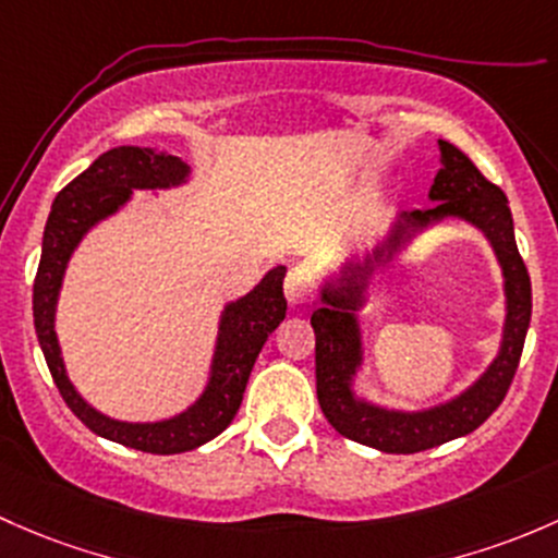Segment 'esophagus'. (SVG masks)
I'll list each match as a JSON object with an SVG mask.
<instances>
[{"instance_id": "obj_1", "label": "esophagus", "mask_w": 558, "mask_h": 558, "mask_svg": "<svg viewBox=\"0 0 558 558\" xmlns=\"http://www.w3.org/2000/svg\"><path fill=\"white\" fill-rule=\"evenodd\" d=\"M314 290H317V284H314V274L308 271L306 266H292L290 271H287L284 295L292 308L308 306V303L314 301Z\"/></svg>"}]
</instances>
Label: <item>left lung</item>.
<instances>
[{"instance_id": "left-lung-1", "label": "left lung", "mask_w": 558, "mask_h": 558, "mask_svg": "<svg viewBox=\"0 0 558 558\" xmlns=\"http://www.w3.org/2000/svg\"><path fill=\"white\" fill-rule=\"evenodd\" d=\"M438 150L440 171L429 187V201H435L433 209L403 211L395 217L387 236L367 250L365 257L347 260L322 281L319 308L312 314L317 336V398L322 413L343 438L387 453L435 449L478 429L508 395L530 330L532 284L515 246L508 198L451 142L440 140ZM446 219H462L478 227L504 268L506 325L500 352L468 390L446 404L422 412L378 407L353 389L364 362L359 312L366 302L372 277L388 267L413 238Z\"/></svg>"}]
</instances>
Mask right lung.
<instances>
[{
    "mask_svg": "<svg viewBox=\"0 0 558 558\" xmlns=\"http://www.w3.org/2000/svg\"><path fill=\"white\" fill-rule=\"evenodd\" d=\"M191 180V166L169 153L153 147H114L94 160L77 180L56 195L43 236L37 279H34V330L43 347L61 398L74 416L101 438L147 453H182L209 444L236 416L252 365L279 322L287 314L284 281L287 268L277 266L244 298L226 303L217 325L215 354L204 392L185 411L158 422H120L96 411L69 381L59 336L56 308L69 260L80 241L101 220L118 215L134 191H169Z\"/></svg>",
    "mask_w": 558,
    "mask_h": 558,
    "instance_id": "right-lung-1",
    "label": "right lung"
}]
</instances>
